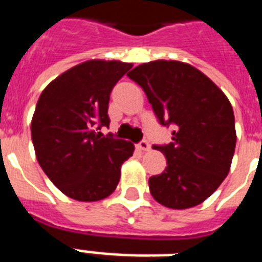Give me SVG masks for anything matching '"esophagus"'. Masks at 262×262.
I'll return each instance as SVG.
<instances>
[{
    "label": "esophagus",
    "instance_id": "34e87169",
    "mask_svg": "<svg viewBox=\"0 0 262 262\" xmlns=\"http://www.w3.org/2000/svg\"><path fill=\"white\" fill-rule=\"evenodd\" d=\"M139 148L141 149V151H148L149 148H151V145H149V143H148V140H141L139 143Z\"/></svg>",
    "mask_w": 262,
    "mask_h": 262
}]
</instances>
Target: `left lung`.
<instances>
[{
    "label": "left lung",
    "instance_id": "8db88e82",
    "mask_svg": "<svg viewBox=\"0 0 262 262\" xmlns=\"http://www.w3.org/2000/svg\"><path fill=\"white\" fill-rule=\"evenodd\" d=\"M147 95L162 126H171V143L154 145L167 167L149 178L154 199L164 207L199 205L227 177L235 151L234 111L207 76L179 61H154L129 73Z\"/></svg>",
    "mask_w": 262,
    "mask_h": 262
}]
</instances>
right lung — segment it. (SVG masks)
Listing matches in <instances>:
<instances>
[{"mask_svg": "<svg viewBox=\"0 0 262 262\" xmlns=\"http://www.w3.org/2000/svg\"><path fill=\"white\" fill-rule=\"evenodd\" d=\"M132 63L91 59L51 81L36 103L31 136L40 167L71 199L98 201L115 190L130 141L103 136L114 85Z\"/></svg>", "mask_w": 262, "mask_h": 262, "instance_id": "1", "label": "right lung"}]
</instances>
